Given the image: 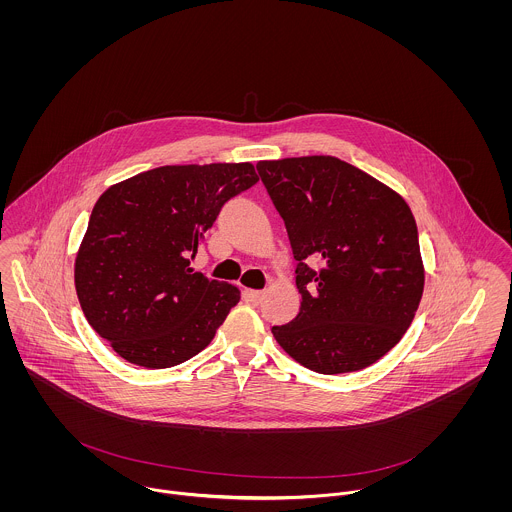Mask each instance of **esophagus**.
<instances>
[{
  "instance_id": "1",
  "label": "esophagus",
  "mask_w": 512,
  "mask_h": 512,
  "mask_svg": "<svg viewBox=\"0 0 512 512\" xmlns=\"http://www.w3.org/2000/svg\"><path fill=\"white\" fill-rule=\"evenodd\" d=\"M244 295H246V299H248V301H252V303H260V301H262V297H264V292H258V290H246Z\"/></svg>"
}]
</instances>
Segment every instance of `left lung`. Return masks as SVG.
<instances>
[{"instance_id": "1", "label": "left lung", "mask_w": 512, "mask_h": 512, "mask_svg": "<svg viewBox=\"0 0 512 512\" xmlns=\"http://www.w3.org/2000/svg\"><path fill=\"white\" fill-rule=\"evenodd\" d=\"M295 258L299 313L272 327L280 347L319 374L384 357L424 292L418 226L406 201L331 155L258 161Z\"/></svg>"}]
</instances>
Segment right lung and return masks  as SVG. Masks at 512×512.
Masks as SVG:
<instances>
[{"mask_svg":"<svg viewBox=\"0 0 512 512\" xmlns=\"http://www.w3.org/2000/svg\"><path fill=\"white\" fill-rule=\"evenodd\" d=\"M256 183L252 163L165 165L100 195L74 286L86 321L122 359L169 368L213 341L240 292L191 260L222 205Z\"/></svg>","mask_w":512,"mask_h":512,"instance_id":"add662e5","label":"right lung"}]
</instances>
